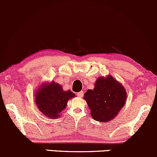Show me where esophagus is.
Masks as SVG:
<instances>
[{
    "label": "esophagus",
    "mask_w": 157,
    "mask_h": 157,
    "mask_svg": "<svg viewBox=\"0 0 157 157\" xmlns=\"http://www.w3.org/2000/svg\"><path fill=\"white\" fill-rule=\"evenodd\" d=\"M83 94H84V93H83V91H80V92H78L77 94V97H80V98H82V97H83Z\"/></svg>",
    "instance_id": "1"
}]
</instances>
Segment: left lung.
Listing matches in <instances>:
<instances>
[{
	"label": "left lung",
	"mask_w": 157,
	"mask_h": 157,
	"mask_svg": "<svg viewBox=\"0 0 157 157\" xmlns=\"http://www.w3.org/2000/svg\"><path fill=\"white\" fill-rule=\"evenodd\" d=\"M92 118L97 121L107 122L114 118L125 105L126 91L112 76L99 77L94 89L84 94Z\"/></svg>",
	"instance_id": "8db88e82"
}]
</instances>
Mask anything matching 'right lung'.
Listing matches in <instances>:
<instances>
[{"instance_id":"1","label":"right lung","mask_w":157,"mask_h":157,"mask_svg":"<svg viewBox=\"0 0 157 157\" xmlns=\"http://www.w3.org/2000/svg\"><path fill=\"white\" fill-rule=\"evenodd\" d=\"M75 94L71 91H63L60 84L52 82L44 84L35 94L37 108L50 118L58 117L59 113L66 109L67 102Z\"/></svg>"}]
</instances>
